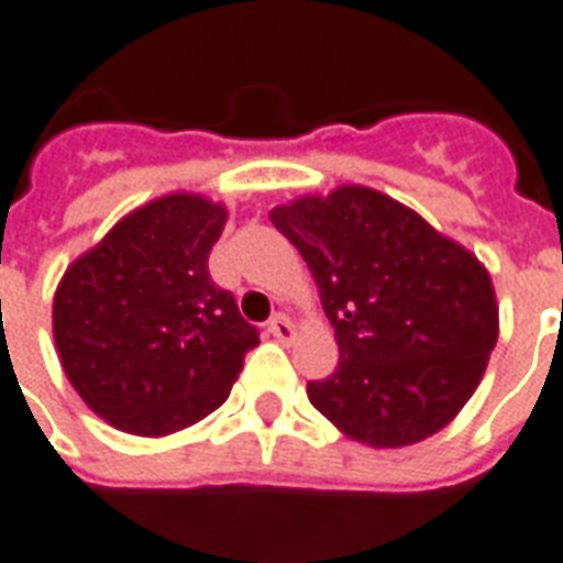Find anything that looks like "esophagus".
I'll return each instance as SVG.
<instances>
[{
  "mask_svg": "<svg viewBox=\"0 0 563 563\" xmlns=\"http://www.w3.org/2000/svg\"><path fill=\"white\" fill-rule=\"evenodd\" d=\"M268 333H272L277 342H291V339L298 336V328L291 324L289 316H274V319L268 321Z\"/></svg>",
  "mask_w": 563,
  "mask_h": 563,
  "instance_id": "34e87169",
  "label": "esophagus"
}]
</instances>
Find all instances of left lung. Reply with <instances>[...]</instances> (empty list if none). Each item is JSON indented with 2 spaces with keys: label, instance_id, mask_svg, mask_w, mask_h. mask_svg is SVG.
I'll list each match as a JSON object with an SVG mask.
<instances>
[{
  "label": "left lung",
  "instance_id": "left-lung-1",
  "mask_svg": "<svg viewBox=\"0 0 563 563\" xmlns=\"http://www.w3.org/2000/svg\"><path fill=\"white\" fill-rule=\"evenodd\" d=\"M268 218L303 256L336 333V372L307 384L312 407L372 449L443 431L499 339L482 260L396 197L354 183L295 197Z\"/></svg>",
  "mask_w": 563,
  "mask_h": 563
}]
</instances>
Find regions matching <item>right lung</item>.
Listing matches in <instances>:
<instances>
[{"label":"right lung","mask_w":563,"mask_h":563,"mask_svg":"<svg viewBox=\"0 0 563 563\" xmlns=\"http://www.w3.org/2000/svg\"><path fill=\"white\" fill-rule=\"evenodd\" d=\"M227 218L218 200L170 191L123 214L58 280L64 375L123 434L158 440L206 419L260 342L206 268Z\"/></svg>","instance_id":"add662e5"}]
</instances>
